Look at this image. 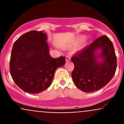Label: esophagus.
Instances as JSON below:
<instances>
[{
  "mask_svg": "<svg viewBox=\"0 0 124 124\" xmlns=\"http://www.w3.org/2000/svg\"><path fill=\"white\" fill-rule=\"evenodd\" d=\"M70 60H71V57L68 55L66 56V62H68V61H70Z\"/></svg>",
  "mask_w": 124,
  "mask_h": 124,
  "instance_id": "34e87169",
  "label": "esophagus"
}]
</instances>
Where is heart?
<instances>
[{
	"label": "heart",
	"instance_id": "obj_1",
	"mask_svg": "<svg viewBox=\"0 0 124 124\" xmlns=\"http://www.w3.org/2000/svg\"><path fill=\"white\" fill-rule=\"evenodd\" d=\"M83 39H84V36H78L76 38V41H77V42H80V41H81L82 40H83Z\"/></svg>",
	"mask_w": 124,
	"mask_h": 124
}]
</instances>
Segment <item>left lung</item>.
Returning <instances> with one entry per match:
<instances>
[{"label": "left lung", "mask_w": 124, "mask_h": 124, "mask_svg": "<svg viewBox=\"0 0 124 124\" xmlns=\"http://www.w3.org/2000/svg\"><path fill=\"white\" fill-rule=\"evenodd\" d=\"M72 62L74 84L85 93L97 91L108 84L114 77L117 65L114 46L106 36L99 37L73 56Z\"/></svg>", "instance_id": "8db88e82"}]
</instances>
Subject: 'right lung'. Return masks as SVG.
<instances>
[{
	"instance_id": "obj_1",
	"label": "right lung",
	"mask_w": 124,
	"mask_h": 124,
	"mask_svg": "<svg viewBox=\"0 0 124 124\" xmlns=\"http://www.w3.org/2000/svg\"><path fill=\"white\" fill-rule=\"evenodd\" d=\"M43 31H31L14 43L10 60L13 80L25 92L37 94L51 84L54 72L65 63V58H52Z\"/></svg>"
}]
</instances>
